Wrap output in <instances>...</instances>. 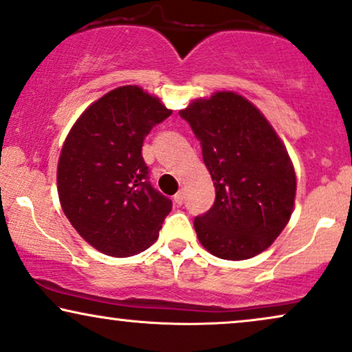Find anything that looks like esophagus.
Here are the masks:
<instances>
[{
    "instance_id": "obj_1",
    "label": "esophagus",
    "mask_w": 352,
    "mask_h": 352,
    "mask_svg": "<svg viewBox=\"0 0 352 352\" xmlns=\"http://www.w3.org/2000/svg\"><path fill=\"white\" fill-rule=\"evenodd\" d=\"M175 202H176L177 205L184 204V190H179V192L175 194Z\"/></svg>"
}]
</instances>
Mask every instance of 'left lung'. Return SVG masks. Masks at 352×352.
<instances>
[{
	"instance_id": "obj_1",
	"label": "left lung",
	"mask_w": 352,
	"mask_h": 352,
	"mask_svg": "<svg viewBox=\"0 0 352 352\" xmlns=\"http://www.w3.org/2000/svg\"><path fill=\"white\" fill-rule=\"evenodd\" d=\"M202 145L217 190L194 220L200 244L215 257L245 260L270 248L294 210L296 173L276 131L236 92H215L181 109Z\"/></svg>"
}]
</instances>
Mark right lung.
<instances>
[{
	"mask_svg": "<svg viewBox=\"0 0 352 352\" xmlns=\"http://www.w3.org/2000/svg\"><path fill=\"white\" fill-rule=\"evenodd\" d=\"M171 109L137 85L94 102L71 127L58 160L63 212L92 248L109 257L148 249L171 200L148 182L142 144Z\"/></svg>",
	"mask_w": 352,
	"mask_h": 352,
	"instance_id": "obj_1",
	"label": "right lung"
}]
</instances>
